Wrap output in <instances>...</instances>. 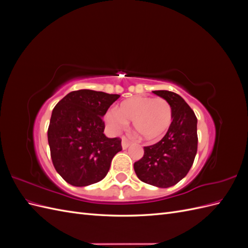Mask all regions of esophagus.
Here are the masks:
<instances>
[{
	"instance_id": "1",
	"label": "esophagus",
	"mask_w": 248,
	"mask_h": 248,
	"mask_svg": "<svg viewBox=\"0 0 248 248\" xmlns=\"http://www.w3.org/2000/svg\"><path fill=\"white\" fill-rule=\"evenodd\" d=\"M130 144H131V141H130V140H128L127 139L123 138V140H122V148H123V150H125V149L128 148Z\"/></svg>"
}]
</instances>
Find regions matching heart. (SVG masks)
Here are the masks:
<instances>
[{
    "label": "heart",
    "instance_id": "obj_1",
    "mask_svg": "<svg viewBox=\"0 0 248 248\" xmlns=\"http://www.w3.org/2000/svg\"><path fill=\"white\" fill-rule=\"evenodd\" d=\"M171 121V108L161 97H132L120 103L117 111L109 110L106 115V122L112 131L121 130L127 122H132L134 132L148 142L162 139Z\"/></svg>",
    "mask_w": 248,
    "mask_h": 248
}]
</instances>
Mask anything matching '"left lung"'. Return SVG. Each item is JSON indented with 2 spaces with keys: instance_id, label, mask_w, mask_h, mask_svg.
<instances>
[{
  "instance_id": "obj_1",
  "label": "left lung",
  "mask_w": 248,
  "mask_h": 248,
  "mask_svg": "<svg viewBox=\"0 0 248 248\" xmlns=\"http://www.w3.org/2000/svg\"><path fill=\"white\" fill-rule=\"evenodd\" d=\"M153 93L170 103L172 121L161 140L144 147V156L133 168L140 181L168 188L181 181L192 167L198 151V119L180 95L166 90Z\"/></svg>"
}]
</instances>
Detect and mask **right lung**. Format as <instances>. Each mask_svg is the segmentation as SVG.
Segmentation results:
<instances>
[{
    "instance_id": "right-lung-1",
    "label": "right lung",
    "mask_w": 248,
    "mask_h": 248,
    "mask_svg": "<svg viewBox=\"0 0 248 248\" xmlns=\"http://www.w3.org/2000/svg\"><path fill=\"white\" fill-rule=\"evenodd\" d=\"M120 95L78 90L67 94L52 109L47 130L52 163L73 186H88L107 176L121 140L108 139L102 117Z\"/></svg>"
}]
</instances>
